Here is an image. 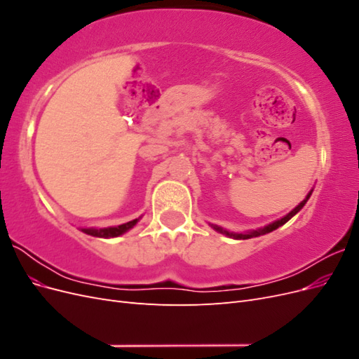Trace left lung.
Segmentation results:
<instances>
[{"label": "left lung", "instance_id": "8db88e82", "mask_svg": "<svg viewBox=\"0 0 359 359\" xmlns=\"http://www.w3.org/2000/svg\"><path fill=\"white\" fill-rule=\"evenodd\" d=\"M310 194H311V191L307 194V198L304 199L298 206H295V208H293L287 215H285L283 219H280V220H277V222H274V223H271V224H268V226H265V227H260V229H257V231H252V232H247V233H233V232H227V231H224V229H222V227H219V226H212L214 229L217 231V232H220V233H224V235H227V236H231V238H235V240H248V238H253V236H259V235H265V233H269V232H273V231H276L277 227H280V226H283L286 222H289L293 215H295L304 205H306V202L309 201V198H310Z\"/></svg>", "mask_w": 359, "mask_h": 359}]
</instances>
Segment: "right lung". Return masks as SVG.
<instances>
[{
    "mask_svg": "<svg viewBox=\"0 0 359 359\" xmlns=\"http://www.w3.org/2000/svg\"><path fill=\"white\" fill-rule=\"evenodd\" d=\"M137 220L139 219L132 220L128 223H124V224L115 226V227H104V229H93V227H91V229H82V232H85L86 235H93V236H99V238H114V236L123 235L128 229H132V227L137 223Z\"/></svg>",
    "mask_w": 359,
    "mask_h": 359,
    "instance_id": "right-lung-1",
    "label": "right lung"
}]
</instances>
